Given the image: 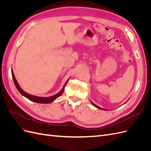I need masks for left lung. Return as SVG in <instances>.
I'll use <instances>...</instances> for the list:
<instances>
[{
	"label": "left lung",
	"mask_w": 151,
	"mask_h": 151,
	"mask_svg": "<svg viewBox=\"0 0 151 151\" xmlns=\"http://www.w3.org/2000/svg\"><path fill=\"white\" fill-rule=\"evenodd\" d=\"M91 103H92V104L93 105V106H94L96 108H97L98 109H102V110H106V109H103V108H101V107H99V106H97V105H96L95 104H94L92 101H91Z\"/></svg>",
	"instance_id": "left-lung-1"
}]
</instances>
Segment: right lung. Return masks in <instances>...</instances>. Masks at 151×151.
Here are the masks:
<instances>
[{"label":"right lung","mask_w":151,"mask_h":151,"mask_svg":"<svg viewBox=\"0 0 151 151\" xmlns=\"http://www.w3.org/2000/svg\"><path fill=\"white\" fill-rule=\"evenodd\" d=\"M11 72H12V79H13V81H14V84H15V86L16 87V88L17 89L18 91H19V92L22 96H24V97L29 99V100H31V101L36 102V103H45V104H47V103H52L53 101H55V100L57 98H58L59 96H60L62 94V93H63V91H64L65 86V85L67 84V82H68V80H67L66 81V83H65L64 86H63V88L62 89V90L58 93L55 94L53 96H50V97H38V96H36L31 95V94H29L28 93L24 92V91L21 88V87L19 86V84L17 83V81H16V79L15 78L14 75V73H13L12 70H11Z\"/></svg>","instance_id":"1"}]
</instances>
